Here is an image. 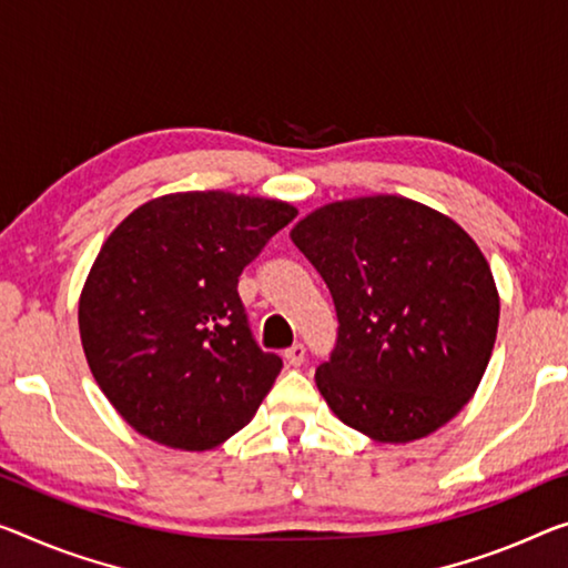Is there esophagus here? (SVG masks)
Masks as SVG:
<instances>
[{"instance_id": "34e87169", "label": "esophagus", "mask_w": 568, "mask_h": 568, "mask_svg": "<svg viewBox=\"0 0 568 568\" xmlns=\"http://www.w3.org/2000/svg\"><path fill=\"white\" fill-rule=\"evenodd\" d=\"M304 353H307V351H304V345H302V343H296V345H292V347H290V351L284 353V361L290 363L292 368H300V365L304 363Z\"/></svg>"}]
</instances>
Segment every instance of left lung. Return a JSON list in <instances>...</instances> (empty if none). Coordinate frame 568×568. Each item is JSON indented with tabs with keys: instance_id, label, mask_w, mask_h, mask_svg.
I'll list each match as a JSON object with an SVG mask.
<instances>
[{
	"instance_id": "left-lung-1",
	"label": "left lung",
	"mask_w": 568,
	"mask_h": 568,
	"mask_svg": "<svg viewBox=\"0 0 568 568\" xmlns=\"http://www.w3.org/2000/svg\"><path fill=\"white\" fill-rule=\"evenodd\" d=\"M290 235L337 310V345L314 381L339 422L381 444L452 422L483 381L500 320L473 235L400 195L335 200Z\"/></svg>"
}]
</instances>
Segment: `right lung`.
Masks as SVG:
<instances>
[{"label": "right lung", "instance_id": "right-lung-1", "mask_svg": "<svg viewBox=\"0 0 568 568\" xmlns=\"http://www.w3.org/2000/svg\"><path fill=\"white\" fill-rule=\"evenodd\" d=\"M294 215L284 200L190 190L139 205L103 241L78 327L95 383L132 429L205 452L254 418L282 357L254 343L235 286Z\"/></svg>", "mask_w": 568, "mask_h": 568}]
</instances>
